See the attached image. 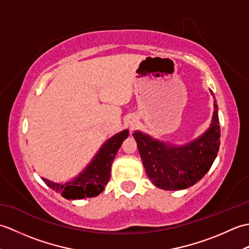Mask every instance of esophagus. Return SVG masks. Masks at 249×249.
Wrapping results in <instances>:
<instances>
[{"instance_id":"34e87169","label":"esophagus","mask_w":249,"mask_h":249,"mask_svg":"<svg viewBox=\"0 0 249 249\" xmlns=\"http://www.w3.org/2000/svg\"><path fill=\"white\" fill-rule=\"evenodd\" d=\"M135 124H136L135 121H131V122H130V126H131V127H133V126H135Z\"/></svg>"}]
</instances>
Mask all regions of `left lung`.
<instances>
[{"label":"left lung","mask_w":249,"mask_h":249,"mask_svg":"<svg viewBox=\"0 0 249 249\" xmlns=\"http://www.w3.org/2000/svg\"><path fill=\"white\" fill-rule=\"evenodd\" d=\"M133 136L145 172L155 186L165 190L188 188L205 176L217 156L220 144L218 106L215 100L209 130L186 145H168L141 131H135Z\"/></svg>","instance_id":"1"}]
</instances>
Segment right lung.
<instances>
[{
    "mask_svg": "<svg viewBox=\"0 0 249 249\" xmlns=\"http://www.w3.org/2000/svg\"><path fill=\"white\" fill-rule=\"evenodd\" d=\"M128 137V130H123L110 138L99 150L92 162L86 170L65 184L53 183L43 178V181L55 193L61 194L66 199H83L96 197L103 193L110 179L111 165L120 146Z\"/></svg>",
    "mask_w": 249,
    "mask_h": 249,
    "instance_id": "1",
    "label": "right lung"
}]
</instances>
